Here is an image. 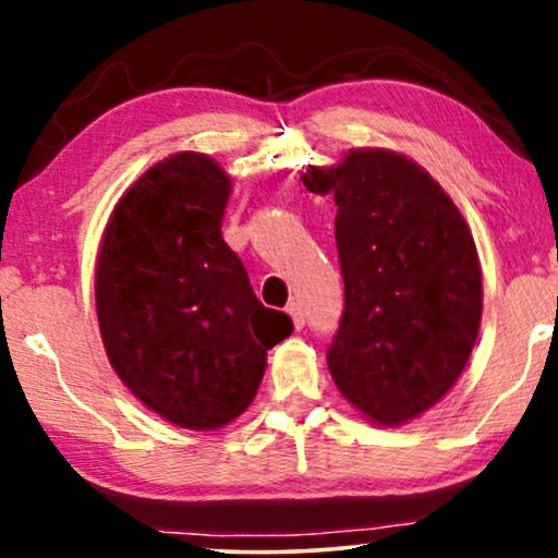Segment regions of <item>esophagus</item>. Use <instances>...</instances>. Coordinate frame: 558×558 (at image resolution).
Here are the masks:
<instances>
[{
    "instance_id": "esophagus-1",
    "label": "esophagus",
    "mask_w": 558,
    "mask_h": 558,
    "mask_svg": "<svg viewBox=\"0 0 558 558\" xmlns=\"http://www.w3.org/2000/svg\"><path fill=\"white\" fill-rule=\"evenodd\" d=\"M287 315L292 317V323H294L296 330H302V327H304V310H302V304L300 302H289L287 304Z\"/></svg>"
}]
</instances>
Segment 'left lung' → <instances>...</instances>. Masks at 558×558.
<instances>
[{"instance_id": "1", "label": "left lung", "mask_w": 558, "mask_h": 558, "mask_svg": "<svg viewBox=\"0 0 558 558\" xmlns=\"http://www.w3.org/2000/svg\"><path fill=\"white\" fill-rule=\"evenodd\" d=\"M302 182L338 205L345 310L330 376L373 424H407L454 386L475 348L483 271L470 226L424 167L391 149H350Z\"/></svg>"}]
</instances>
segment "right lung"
I'll return each instance as SVG.
<instances>
[{
    "instance_id": "add662e5",
    "label": "right lung",
    "mask_w": 558,
    "mask_h": 558,
    "mask_svg": "<svg viewBox=\"0 0 558 558\" xmlns=\"http://www.w3.org/2000/svg\"><path fill=\"white\" fill-rule=\"evenodd\" d=\"M231 178L216 159L178 151L121 195L96 262L106 355L144 407L210 432L248 409L266 350L292 332L266 310L220 233Z\"/></svg>"
}]
</instances>
